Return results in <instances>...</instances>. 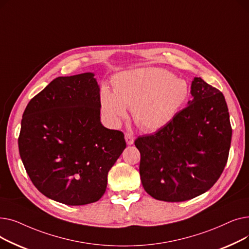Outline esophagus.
Returning <instances> with one entry per match:
<instances>
[{"label": "esophagus", "mask_w": 249, "mask_h": 249, "mask_svg": "<svg viewBox=\"0 0 249 249\" xmlns=\"http://www.w3.org/2000/svg\"><path fill=\"white\" fill-rule=\"evenodd\" d=\"M125 140H126L128 145H131V144H133V142H134V137H133L132 134L126 133L125 134Z\"/></svg>", "instance_id": "34e87169"}]
</instances>
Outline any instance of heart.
Listing matches in <instances>:
<instances>
[{
    "label": "heart",
    "mask_w": 249,
    "mask_h": 249,
    "mask_svg": "<svg viewBox=\"0 0 249 249\" xmlns=\"http://www.w3.org/2000/svg\"><path fill=\"white\" fill-rule=\"evenodd\" d=\"M113 89L103 87L101 109L107 121L118 127L132 108L135 123L144 131H156L171 122L190 97L187 81L159 68H145L118 73Z\"/></svg>",
    "instance_id": "1"
}]
</instances>
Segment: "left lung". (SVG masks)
<instances>
[{"label": "left lung", "instance_id": "1", "mask_svg": "<svg viewBox=\"0 0 249 249\" xmlns=\"http://www.w3.org/2000/svg\"><path fill=\"white\" fill-rule=\"evenodd\" d=\"M188 106L155 133L139 136V173L152 198L184 202L210 190L226 165L232 129L223 94L195 77Z\"/></svg>", "mask_w": 249, "mask_h": 249}]
</instances>
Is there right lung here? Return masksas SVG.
<instances>
[{"label":"right lung","instance_id":"right-lung-1","mask_svg":"<svg viewBox=\"0 0 249 249\" xmlns=\"http://www.w3.org/2000/svg\"><path fill=\"white\" fill-rule=\"evenodd\" d=\"M95 73L58 76L28 103L19 152L33 185L70 206L97 202L126 147L124 134L104 127Z\"/></svg>","mask_w":249,"mask_h":249}]
</instances>
